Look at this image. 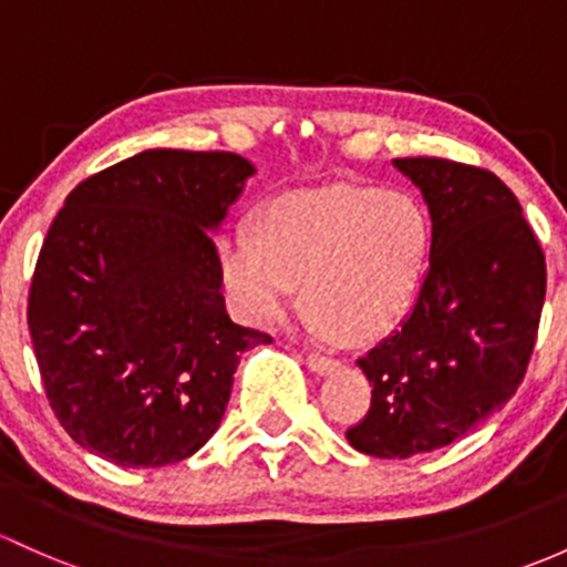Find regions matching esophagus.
Masks as SVG:
<instances>
[{
    "label": "esophagus",
    "instance_id": "1",
    "mask_svg": "<svg viewBox=\"0 0 567 567\" xmlns=\"http://www.w3.org/2000/svg\"><path fill=\"white\" fill-rule=\"evenodd\" d=\"M307 367H309V369H312V372H315V374H331V372H333V369H337V367H339V363H337V361H333V359H329V355H318V353H309V355H307Z\"/></svg>",
    "mask_w": 567,
    "mask_h": 567
}]
</instances>
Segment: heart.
I'll use <instances>...</instances> for the list:
<instances>
[{"label": "heart", "instance_id": "1", "mask_svg": "<svg viewBox=\"0 0 567 567\" xmlns=\"http://www.w3.org/2000/svg\"><path fill=\"white\" fill-rule=\"evenodd\" d=\"M429 244L426 208L404 189H293L268 200L255 236L234 230L217 238V277L244 326L277 329L303 282L309 312L333 337L367 342L415 301Z\"/></svg>", "mask_w": 567, "mask_h": 567}]
</instances>
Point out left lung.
Here are the masks:
<instances>
[{
	"label": "left lung",
	"mask_w": 567,
	"mask_h": 567,
	"mask_svg": "<svg viewBox=\"0 0 567 567\" xmlns=\"http://www.w3.org/2000/svg\"><path fill=\"white\" fill-rule=\"evenodd\" d=\"M393 168L429 206V268L408 318L359 359L372 408L348 443L410 458L478 429L519 389L546 264L519 200L494 174L440 157L393 159Z\"/></svg>",
	"instance_id": "8db88e82"
}]
</instances>
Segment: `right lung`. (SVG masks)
Here are the masks:
<instances>
[{"instance_id":"1","label":"right lung","mask_w":567,"mask_h":567,"mask_svg":"<svg viewBox=\"0 0 567 567\" xmlns=\"http://www.w3.org/2000/svg\"><path fill=\"white\" fill-rule=\"evenodd\" d=\"M255 176L230 152L146 148L81 182L40 249L29 333L64 432L118 467L208 443L244 350L271 337L225 312L214 234Z\"/></svg>"}]
</instances>
